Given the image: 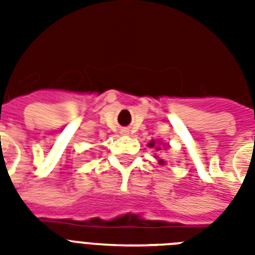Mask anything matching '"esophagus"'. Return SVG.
Listing matches in <instances>:
<instances>
[{"label":"esophagus","instance_id":"1","mask_svg":"<svg viewBox=\"0 0 255 255\" xmlns=\"http://www.w3.org/2000/svg\"><path fill=\"white\" fill-rule=\"evenodd\" d=\"M122 133H124V135H127V133H128V131H126V129H124V131L122 132Z\"/></svg>","mask_w":255,"mask_h":255}]
</instances>
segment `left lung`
Masks as SVG:
<instances>
[{
    "instance_id": "obj_1",
    "label": "left lung",
    "mask_w": 255,
    "mask_h": 255,
    "mask_svg": "<svg viewBox=\"0 0 255 255\" xmlns=\"http://www.w3.org/2000/svg\"><path fill=\"white\" fill-rule=\"evenodd\" d=\"M149 145H151V147H155V141H151V143H149ZM156 151H160V147H157V148H155ZM160 163H164L163 160H159Z\"/></svg>"
}]
</instances>
